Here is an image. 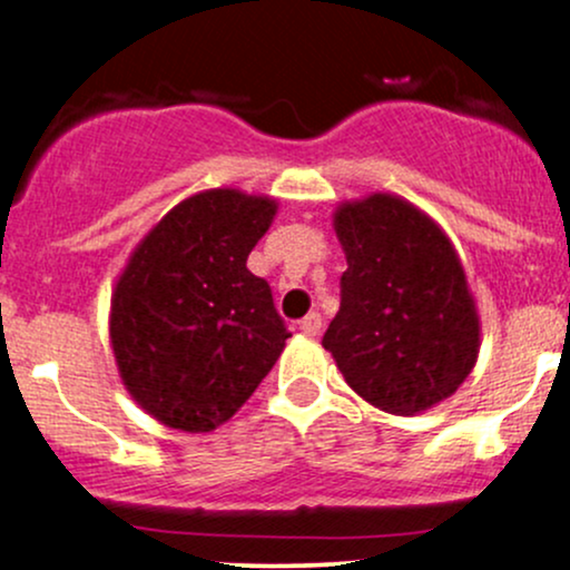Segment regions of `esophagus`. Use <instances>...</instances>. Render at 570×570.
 Returning a JSON list of instances; mask_svg holds the SVG:
<instances>
[{"mask_svg":"<svg viewBox=\"0 0 570 570\" xmlns=\"http://www.w3.org/2000/svg\"><path fill=\"white\" fill-rule=\"evenodd\" d=\"M299 330L305 332V335H318V332H322V313H307V316L303 318V322H299Z\"/></svg>","mask_w":570,"mask_h":570,"instance_id":"obj_1","label":"esophagus"}]
</instances>
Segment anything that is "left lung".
Returning <instances> with one entry per match:
<instances>
[{"mask_svg": "<svg viewBox=\"0 0 570 570\" xmlns=\"http://www.w3.org/2000/svg\"><path fill=\"white\" fill-rule=\"evenodd\" d=\"M335 233L348 271L322 345L370 404L415 415L469 377L480 318L450 238L396 195L343 203Z\"/></svg>", "mask_w": 570, "mask_h": 570, "instance_id": "obj_1", "label": "left lung"}]
</instances>
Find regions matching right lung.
Returning a JSON list of instances; mask_svg holds the SVG:
<instances>
[{"label":"right lung","mask_w":570,"mask_h":570,"mask_svg":"<svg viewBox=\"0 0 570 570\" xmlns=\"http://www.w3.org/2000/svg\"><path fill=\"white\" fill-rule=\"evenodd\" d=\"M276 200L193 195L141 240L112 294L122 383L160 423L200 434L238 412L289 335L265 278L246 267Z\"/></svg>","instance_id":"1"}]
</instances>
